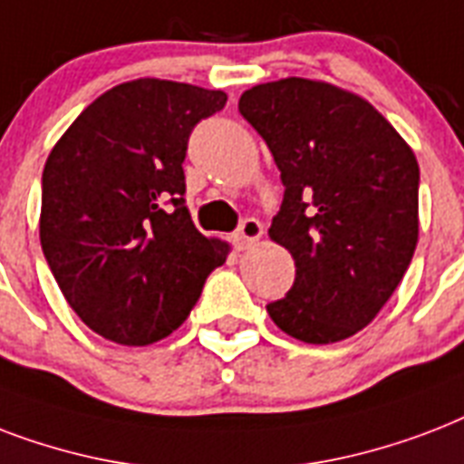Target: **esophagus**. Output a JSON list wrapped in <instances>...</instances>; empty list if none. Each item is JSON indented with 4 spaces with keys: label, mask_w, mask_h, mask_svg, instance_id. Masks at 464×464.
Returning a JSON list of instances; mask_svg holds the SVG:
<instances>
[{
    "label": "esophagus",
    "mask_w": 464,
    "mask_h": 464,
    "mask_svg": "<svg viewBox=\"0 0 464 464\" xmlns=\"http://www.w3.org/2000/svg\"><path fill=\"white\" fill-rule=\"evenodd\" d=\"M261 235H264L261 222L254 220V218H246V220L239 225V229H237V235H235L237 249H249L251 244H256L258 239H261Z\"/></svg>",
    "instance_id": "esophagus-1"
}]
</instances>
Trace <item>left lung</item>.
<instances>
[{
	"mask_svg": "<svg viewBox=\"0 0 464 464\" xmlns=\"http://www.w3.org/2000/svg\"><path fill=\"white\" fill-rule=\"evenodd\" d=\"M242 113L285 186L268 229L290 251L295 283L266 304L304 343H336L378 317L419 242V161L362 96L285 77L246 89Z\"/></svg>",
	"mask_w": 464,
	"mask_h": 464,
	"instance_id": "1",
	"label": "left lung"
}]
</instances>
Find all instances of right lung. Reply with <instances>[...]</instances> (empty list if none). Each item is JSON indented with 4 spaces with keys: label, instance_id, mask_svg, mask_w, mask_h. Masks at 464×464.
<instances>
[{
    "label": "right lung",
    "instance_id": "right-lung-1",
    "mask_svg": "<svg viewBox=\"0 0 464 464\" xmlns=\"http://www.w3.org/2000/svg\"><path fill=\"white\" fill-rule=\"evenodd\" d=\"M220 89L132 79L89 103L43 169L41 246L64 300L92 332L150 346L186 322L229 244L203 237L186 208L193 125Z\"/></svg>",
    "mask_w": 464,
    "mask_h": 464
}]
</instances>
